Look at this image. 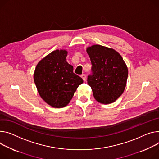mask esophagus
Returning <instances> with one entry per match:
<instances>
[{"mask_svg":"<svg viewBox=\"0 0 159 159\" xmlns=\"http://www.w3.org/2000/svg\"><path fill=\"white\" fill-rule=\"evenodd\" d=\"M81 77L82 78V79H83V80H84V81H85L86 76H85V74H82V75H81Z\"/></svg>","mask_w":159,"mask_h":159,"instance_id":"1","label":"esophagus"}]
</instances>
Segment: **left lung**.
I'll return each mask as SVG.
<instances>
[{"label":"left lung","instance_id":"obj_1","mask_svg":"<svg viewBox=\"0 0 159 159\" xmlns=\"http://www.w3.org/2000/svg\"><path fill=\"white\" fill-rule=\"evenodd\" d=\"M92 64L88 84L95 99L102 104L115 102L123 93L128 69L122 57L115 50L101 45L86 49Z\"/></svg>","mask_w":159,"mask_h":159}]
</instances>
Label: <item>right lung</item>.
<instances>
[{
	"instance_id": "1",
	"label": "right lung",
	"mask_w": 159,
	"mask_h": 159,
	"mask_svg": "<svg viewBox=\"0 0 159 159\" xmlns=\"http://www.w3.org/2000/svg\"><path fill=\"white\" fill-rule=\"evenodd\" d=\"M68 52L57 49L37 64L34 79L39 95L50 106L63 108L70 102L83 79L66 61Z\"/></svg>"
}]
</instances>
